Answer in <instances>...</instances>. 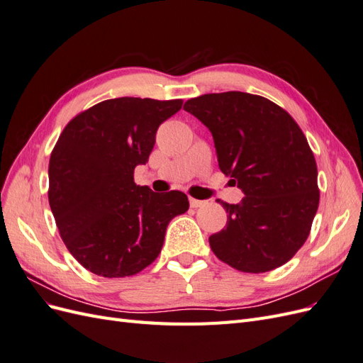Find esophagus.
Instances as JSON below:
<instances>
[{
  "mask_svg": "<svg viewBox=\"0 0 363 363\" xmlns=\"http://www.w3.org/2000/svg\"><path fill=\"white\" fill-rule=\"evenodd\" d=\"M189 204L192 208H199V207H203L206 204V201L203 200H195V199H189Z\"/></svg>",
  "mask_w": 363,
  "mask_h": 363,
  "instance_id": "esophagus-1",
  "label": "esophagus"
}]
</instances>
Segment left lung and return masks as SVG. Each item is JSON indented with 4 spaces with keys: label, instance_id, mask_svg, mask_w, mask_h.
<instances>
[{
    "label": "left lung",
    "instance_id": "left-lung-1",
    "mask_svg": "<svg viewBox=\"0 0 363 363\" xmlns=\"http://www.w3.org/2000/svg\"><path fill=\"white\" fill-rule=\"evenodd\" d=\"M183 108L211 130L218 164L244 199L221 201L227 225L208 238L219 260L244 272L284 265L306 242L320 203L313 152L292 116L260 95L206 94Z\"/></svg>",
    "mask_w": 363,
    "mask_h": 363
}]
</instances>
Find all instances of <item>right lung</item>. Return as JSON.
<instances>
[{"label":"right lung","mask_w":363,"mask_h":363,"mask_svg":"<svg viewBox=\"0 0 363 363\" xmlns=\"http://www.w3.org/2000/svg\"><path fill=\"white\" fill-rule=\"evenodd\" d=\"M182 104L133 96L101 101L69 121L51 152V212L71 255L96 276L128 277L151 265L171 219L189 208L180 191L157 194L135 183L159 125Z\"/></svg>","instance_id":"1"}]
</instances>
